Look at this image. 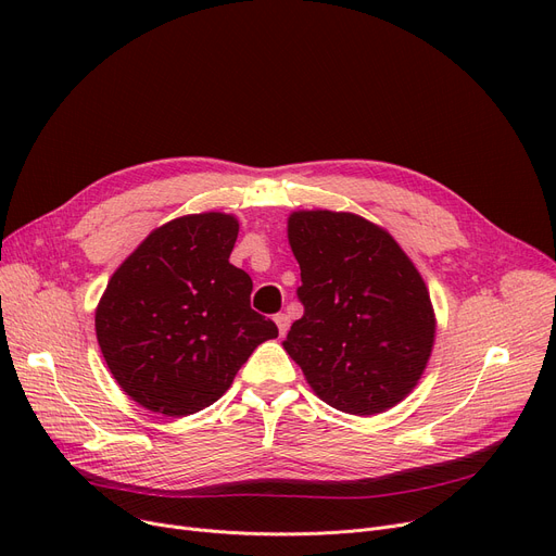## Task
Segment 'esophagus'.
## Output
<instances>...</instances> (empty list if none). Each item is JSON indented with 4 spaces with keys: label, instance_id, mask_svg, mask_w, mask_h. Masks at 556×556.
I'll list each match as a JSON object with an SVG mask.
<instances>
[{
    "label": "esophagus",
    "instance_id": "esophagus-1",
    "mask_svg": "<svg viewBox=\"0 0 556 556\" xmlns=\"http://www.w3.org/2000/svg\"><path fill=\"white\" fill-rule=\"evenodd\" d=\"M275 325H277L279 333L283 336V333L288 331V327H290V319H288V315H286V313H277V315H275Z\"/></svg>",
    "mask_w": 556,
    "mask_h": 556
}]
</instances>
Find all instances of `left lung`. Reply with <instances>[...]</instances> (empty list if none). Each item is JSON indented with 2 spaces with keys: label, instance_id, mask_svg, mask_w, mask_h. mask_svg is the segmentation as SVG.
Instances as JSON below:
<instances>
[{
  "label": "left lung",
  "instance_id": "obj_1",
  "mask_svg": "<svg viewBox=\"0 0 556 556\" xmlns=\"http://www.w3.org/2000/svg\"><path fill=\"white\" fill-rule=\"evenodd\" d=\"M304 315L283 349L336 410L376 415L417 386L434 340L428 288L399 243L354 214L295 212Z\"/></svg>",
  "mask_w": 556,
  "mask_h": 556
}]
</instances>
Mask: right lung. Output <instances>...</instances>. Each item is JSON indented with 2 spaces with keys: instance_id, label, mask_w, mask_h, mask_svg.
I'll use <instances>...</instances> for the list:
<instances>
[{
  "instance_id": "right-lung-1",
  "label": "right lung",
  "mask_w": 556,
  "mask_h": 556,
  "mask_svg": "<svg viewBox=\"0 0 556 556\" xmlns=\"http://www.w3.org/2000/svg\"><path fill=\"white\" fill-rule=\"evenodd\" d=\"M237 237L227 214L175 218L108 281L97 308L101 354L122 390L153 413L185 417L212 405L279 333L250 306V275L229 263Z\"/></svg>"
}]
</instances>
